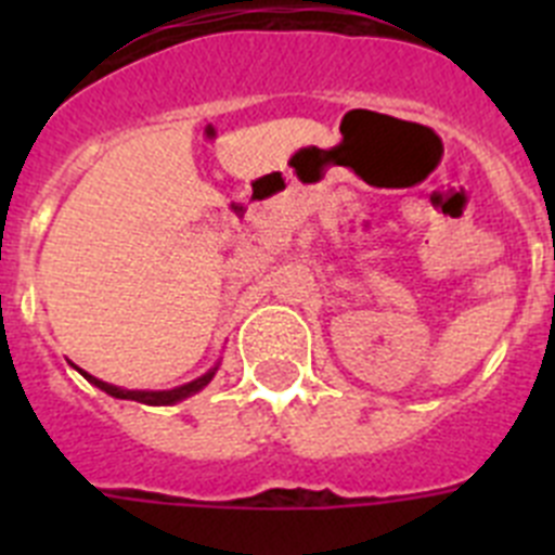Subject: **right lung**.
I'll return each mask as SVG.
<instances>
[{
    "instance_id": "add662e5",
    "label": "right lung",
    "mask_w": 555,
    "mask_h": 555,
    "mask_svg": "<svg viewBox=\"0 0 555 555\" xmlns=\"http://www.w3.org/2000/svg\"><path fill=\"white\" fill-rule=\"evenodd\" d=\"M82 377H86V380H91L94 386H100V389L107 391L111 397H121V400H139V403H146V405H171V403H178V400H183V397L199 391L203 386H208L210 377H214V372H208V375L197 377V380H191V384L178 386V389H169V391H127V389H116V386L105 384V380H96V377L88 375V372H82Z\"/></svg>"
}]
</instances>
